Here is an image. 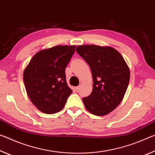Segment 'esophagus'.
Segmentation results:
<instances>
[{
	"label": "esophagus",
	"mask_w": 155,
	"mask_h": 155,
	"mask_svg": "<svg viewBox=\"0 0 155 155\" xmlns=\"http://www.w3.org/2000/svg\"><path fill=\"white\" fill-rule=\"evenodd\" d=\"M80 88H81V85H79V86H77V87H76V91H78L80 90Z\"/></svg>",
	"instance_id": "1"
}]
</instances>
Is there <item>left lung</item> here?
<instances>
[{
  "label": "left lung",
  "instance_id": "obj_1",
  "mask_svg": "<svg viewBox=\"0 0 155 155\" xmlns=\"http://www.w3.org/2000/svg\"><path fill=\"white\" fill-rule=\"evenodd\" d=\"M76 51L90 65L93 90L83 102L94 115L109 114L121 103L127 90L130 70L121 54L111 46H78Z\"/></svg>",
  "mask_w": 155,
  "mask_h": 155
}]
</instances>
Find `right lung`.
I'll list each match as a JSON object with an SVG mask.
<instances>
[{"label":"right lung","mask_w":155,"mask_h":155,"mask_svg":"<svg viewBox=\"0 0 155 155\" xmlns=\"http://www.w3.org/2000/svg\"><path fill=\"white\" fill-rule=\"evenodd\" d=\"M76 46H56L38 51L23 72L27 95L40 111L53 114L64 108L72 90L68 86L65 70Z\"/></svg>","instance_id":"1"}]
</instances>
